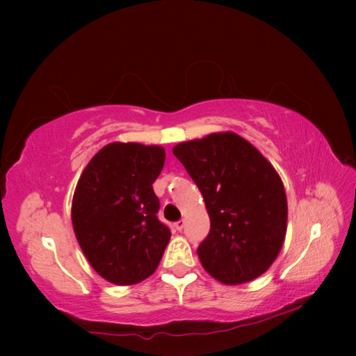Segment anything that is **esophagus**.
<instances>
[{
  "label": "esophagus",
  "instance_id": "34e87169",
  "mask_svg": "<svg viewBox=\"0 0 356 356\" xmlns=\"http://www.w3.org/2000/svg\"><path fill=\"white\" fill-rule=\"evenodd\" d=\"M184 226H185V220H179V222L174 223V228H176L177 231H182Z\"/></svg>",
  "mask_w": 356,
  "mask_h": 356
}]
</instances>
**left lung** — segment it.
I'll use <instances>...</instances> for the list:
<instances>
[{"mask_svg": "<svg viewBox=\"0 0 356 356\" xmlns=\"http://www.w3.org/2000/svg\"><path fill=\"white\" fill-rule=\"evenodd\" d=\"M199 186L211 229L197 248L202 266L223 284L266 272L283 246L287 200L282 179L238 134L213 133L172 148Z\"/></svg>", "mask_w": 356, "mask_h": 356, "instance_id": "left-lung-1", "label": "left lung"}]
</instances>
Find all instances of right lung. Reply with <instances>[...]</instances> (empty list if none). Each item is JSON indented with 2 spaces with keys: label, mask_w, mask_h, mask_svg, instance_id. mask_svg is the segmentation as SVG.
<instances>
[{
  "label": "right lung",
  "mask_w": 356,
  "mask_h": 356,
  "mask_svg": "<svg viewBox=\"0 0 356 356\" xmlns=\"http://www.w3.org/2000/svg\"><path fill=\"white\" fill-rule=\"evenodd\" d=\"M165 163L159 145L113 142L82 171L72 203L74 236L107 282L130 286L157 269L171 232L157 218L153 184Z\"/></svg>",
  "instance_id": "obj_1"
}]
</instances>
